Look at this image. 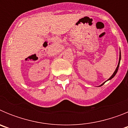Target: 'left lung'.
<instances>
[{
	"label": "left lung",
	"mask_w": 128,
	"mask_h": 128,
	"mask_svg": "<svg viewBox=\"0 0 128 128\" xmlns=\"http://www.w3.org/2000/svg\"><path fill=\"white\" fill-rule=\"evenodd\" d=\"M120 59H121V54H120V53H119V60H118V65H117V68H116V69H115V72H114V74H112V76H111L110 78L109 79H108V80H107V81H108V80H112V78H114V77L115 76V75H116V74H117V71H118V67H119V65H120ZM105 81V82H106V81ZM105 82H103V83H102V84H100V86H102V85H103V84H104V83H105Z\"/></svg>",
	"instance_id": "obj_1"
}]
</instances>
